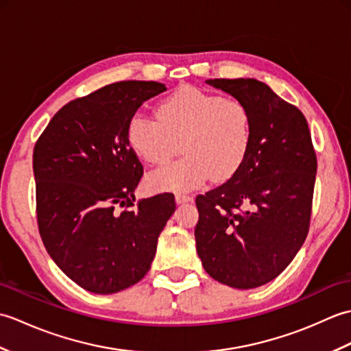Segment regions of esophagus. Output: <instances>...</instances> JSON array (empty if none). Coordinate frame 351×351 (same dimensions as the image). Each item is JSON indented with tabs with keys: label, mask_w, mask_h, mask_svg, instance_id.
Listing matches in <instances>:
<instances>
[{
	"label": "esophagus",
	"mask_w": 351,
	"mask_h": 351,
	"mask_svg": "<svg viewBox=\"0 0 351 351\" xmlns=\"http://www.w3.org/2000/svg\"><path fill=\"white\" fill-rule=\"evenodd\" d=\"M178 204H187V202H193V196L190 195H184V193H178L175 196Z\"/></svg>",
	"instance_id": "34e87169"
}]
</instances>
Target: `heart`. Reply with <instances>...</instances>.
Here are the masks:
<instances>
[{
  "instance_id": "b5f03b06",
  "label": "heart",
  "mask_w": 351,
  "mask_h": 351,
  "mask_svg": "<svg viewBox=\"0 0 351 351\" xmlns=\"http://www.w3.org/2000/svg\"><path fill=\"white\" fill-rule=\"evenodd\" d=\"M156 119L134 116L126 130L131 149L151 166H164L180 151L187 155L149 178L155 190L189 191L214 176H234L249 154L252 116L237 99L185 86L164 98Z\"/></svg>"
}]
</instances>
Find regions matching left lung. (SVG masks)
Here are the masks:
<instances>
[{
    "label": "left lung",
    "mask_w": 351,
    "mask_h": 351,
    "mask_svg": "<svg viewBox=\"0 0 351 351\" xmlns=\"http://www.w3.org/2000/svg\"><path fill=\"white\" fill-rule=\"evenodd\" d=\"M206 84L249 108L252 143L230 180L196 197L197 255L217 282L256 288L278 278L306 240L317 156L302 111L267 84L253 78Z\"/></svg>",
    "instance_id": "left-lung-1"
}]
</instances>
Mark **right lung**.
<instances>
[{
    "instance_id": "add662e5",
    "label": "right lung",
    "mask_w": 351,
    "mask_h": 351,
    "mask_svg": "<svg viewBox=\"0 0 351 351\" xmlns=\"http://www.w3.org/2000/svg\"><path fill=\"white\" fill-rule=\"evenodd\" d=\"M164 90L156 81L108 84L66 104L36 141L42 241L58 268L90 293H119L143 279L175 213L171 193L134 204L143 166L126 137L141 104Z\"/></svg>"
}]
</instances>
